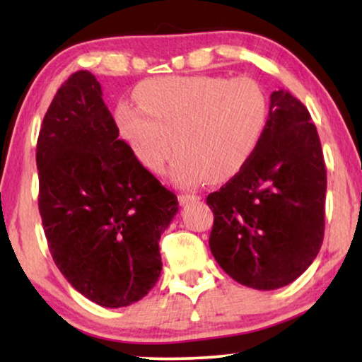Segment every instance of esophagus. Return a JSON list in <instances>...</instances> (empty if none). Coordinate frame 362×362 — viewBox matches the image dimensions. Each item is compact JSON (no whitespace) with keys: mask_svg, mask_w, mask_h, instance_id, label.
Masks as SVG:
<instances>
[{"mask_svg":"<svg viewBox=\"0 0 362 362\" xmlns=\"http://www.w3.org/2000/svg\"><path fill=\"white\" fill-rule=\"evenodd\" d=\"M177 199H180V202L181 204H189V202H194V201H199L201 199V196H197V194H180V197H177Z\"/></svg>","mask_w":362,"mask_h":362,"instance_id":"1","label":"esophagus"}]
</instances>
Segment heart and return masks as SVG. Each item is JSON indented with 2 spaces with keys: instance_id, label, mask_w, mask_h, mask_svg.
Listing matches in <instances>:
<instances>
[{
  "instance_id": "1",
  "label": "heart",
  "mask_w": 362,
  "mask_h": 362,
  "mask_svg": "<svg viewBox=\"0 0 362 362\" xmlns=\"http://www.w3.org/2000/svg\"><path fill=\"white\" fill-rule=\"evenodd\" d=\"M138 107L118 103L123 140L148 171L160 175L173 151L171 177L196 186L222 181L244 166L269 120V98L252 78L216 76L150 78L136 87Z\"/></svg>"
}]
</instances>
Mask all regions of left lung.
I'll list each match as a JSON object with an SVG mask.
<instances>
[{
    "mask_svg": "<svg viewBox=\"0 0 362 362\" xmlns=\"http://www.w3.org/2000/svg\"><path fill=\"white\" fill-rule=\"evenodd\" d=\"M326 168L310 112L290 92H272L259 146L240 171L207 196L209 247L227 275L255 290L298 279L325 235Z\"/></svg>",
    "mask_w": 362,
    "mask_h": 362,
    "instance_id": "left-lung-1",
    "label": "left lung"
}]
</instances>
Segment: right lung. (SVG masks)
Segmentation results:
<instances>
[{"mask_svg": "<svg viewBox=\"0 0 362 362\" xmlns=\"http://www.w3.org/2000/svg\"><path fill=\"white\" fill-rule=\"evenodd\" d=\"M87 71L54 95L37 138L39 214L69 284L93 303L120 308L160 279V237L177 197L136 160Z\"/></svg>", "mask_w": 362, "mask_h": 362, "instance_id": "1", "label": "right lung"}]
</instances>
